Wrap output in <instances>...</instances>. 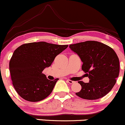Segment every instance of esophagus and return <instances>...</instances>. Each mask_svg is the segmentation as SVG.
<instances>
[{
    "label": "esophagus",
    "mask_w": 125,
    "mask_h": 125,
    "mask_svg": "<svg viewBox=\"0 0 125 125\" xmlns=\"http://www.w3.org/2000/svg\"><path fill=\"white\" fill-rule=\"evenodd\" d=\"M67 81L69 84H73L74 83V81H72V80H67Z\"/></svg>",
    "instance_id": "obj_1"
}]
</instances>
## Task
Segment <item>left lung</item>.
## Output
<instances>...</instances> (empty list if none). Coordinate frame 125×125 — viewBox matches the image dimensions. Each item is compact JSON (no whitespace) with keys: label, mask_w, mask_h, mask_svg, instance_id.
I'll return each mask as SVG.
<instances>
[{"label":"left lung","mask_w":125,"mask_h":125,"mask_svg":"<svg viewBox=\"0 0 125 125\" xmlns=\"http://www.w3.org/2000/svg\"><path fill=\"white\" fill-rule=\"evenodd\" d=\"M69 47L83 62L82 70L89 82L78 81L81 90L76 95L86 100H97L106 95L113 88L119 75V60L114 50L98 41H88Z\"/></svg>","instance_id":"left-lung-1"}]
</instances>
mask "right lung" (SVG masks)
Wrapping results in <instances>:
<instances>
[{
	"mask_svg": "<svg viewBox=\"0 0 125 125\" xmlns=\"http://www.w3.org/2000/svg\"><path fill=\"white\" fill-rule=\"evenodd\" d=\"M67 47L38 42L23 44L14 50L9 69L13 86L22 98L39 102L52 93L58 78L48 80L42 71Z\"/></svg>",
	"mask_w": 125,
	"mask_h": 125,
	"instance_id": "add662e5",
	"label": "right lung"
}]
</instances>
